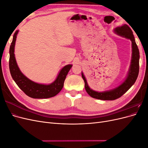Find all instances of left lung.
<instances>
[{
	"label": "left lung",
	"mask_w": 148,
	"mask_h": 148,
	"mask_svg": "<svg viewBox=\"0 0 148 148\" xmlns=\"http://www.w3.org/2000/svg\"><path fill=\"white\" fill-rule=\"evenodd\" d=\"M115 32L117 34L130 39L132 43V59L131 62V66L128 75L124 82L120 84L119 87L112 90L105 92H97L92 90L89 88L88 84L83 73H82V78L84 82L85 89L88 95L91 97L97 99L105 101H113L120 97L130 88L132 85L135 83L139 73V59H140V52L135 41V38L131 28L127 25H124L120 27L115 29Z\"/></svg>",
	"instance_id": "1"
}]
</instances>
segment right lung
Segmentation results:
<instances>
[{
    "label": "right lung",
    "mask_w": 148,
    "mask_h": 148,
    "mask_svg": "<svg viewBox=\"0 0 148 148\" xmlns=\"http://www.w3.org/2000/svg\"><path fill=\"white\" fill-rule=\"evenodd\" d=\"M16 31L13 35V41L10 47L9 69L12 77L22 91L26 95L34 99H46L55 96L59 93L64 86L66 76L72 65H67L62 69L57 78L51 84H41L31 81L22 73L18 66L14 56V47L17 33Z\"/></svg>",
    "instance_id": "right-lung-1"
}]
</instances>
